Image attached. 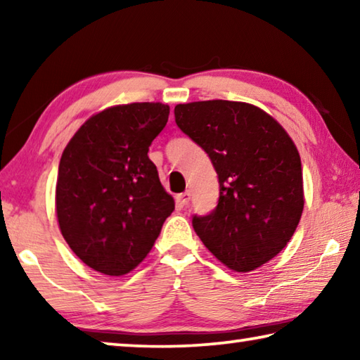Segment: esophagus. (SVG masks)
Listing matches in <instances>:
<instances>
[{"label": "esophagus", "instance_id": "34e87169", "mask_svg": "<svg viewBox=\"0 0 360 360\" xmlns=\"http://www.w3.org/2000/svg\"><path fill=\"white\" fill-rule=\"evenodd\" d=\"M176 202H178L179 206H186L188 202H191V192H182L176 195Z\"/></svg>", "mask_w": 360, "mask_h": 360}]
</instances>
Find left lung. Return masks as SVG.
I'll return each instance as SVG.
<instances>
[{
	"instance_id": "left-lung-1",
	"label": "left lung",
	"mask_w": 360,
	"mask_h": 360,
	"mask_svg": "<svg viewBox=\"0 0 360 360\" xmlns=\"http://www.w3.org/2000/svg\"><path fill=\"white\" fill-rule=\"evenodd\" d=\"M176 125L211 158L219 202L192 225L203 245L233 271L279 254L303 211L302 162L270 114L241 101H193L174 108Z\"/></svg>"
}]
</instances>
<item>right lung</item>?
Returning <instances> with one entry per match:
<instances>
[{"mask_svg":"<svg viewBox=\"0 0 360 360\" xmlns=\"http://www.w3.org/2000/svg\"><path fill=\"white\" fill-rule=\"evenodd\" d=\"M168 114L162 103L108 108L85 122L60 158V230L72 252L103 275H127L141 264L174 210L148 155Z\"/></svg>","mask_w":360,"mask_h":360,"instance_id":"right-lung-1","label":"right lung"}]
</instances>
